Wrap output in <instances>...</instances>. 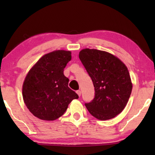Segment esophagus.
I'll list each match as a JSON object with an SVG mask.
<instances>
[{"label":"esophagus","instance_id":"1","mask_svg":"<svg viewBox=\"0 0 155 155\" xmlns=\"http://www.w3.org/2000/svg\"><path fill=\"white\" fill-rule=\"evenodd\" d=\"M76 93H77L78 96L80 97V95H81V91H80V90H77V91H76Z\"/></svg>","mask_w":155,"mask_h":155}]
</instances>
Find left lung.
<instances>
[{
    "instance_id": "left-lung-1",
    "label": "left lung",
    "mask_w": 155,
    "mask_h": 155,
    "mask_svg": "<svg viewBox=\"0 0 155 155\" xmlns=\"http://www.w3.org/2000/svg\"><path fill=\"white\" fill-rule=\"evenodd\" d=\"M79 58L94 87V98L85 103L87 109L97 119L114 118L124 110L132 91L126 65L114 55L97 49H82Z\"/></svg>"
}]
</instances>
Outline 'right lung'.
I'll use <instances>...</instances> for the list:
<instances>
[{"label": "right lung", "instance_id": "obj_1", "mask_svg": "<svg viewBox=\"0 0 155 155\" xmlns=\"http://www.w3.org/2000/svg\"><path fill=\"white\" fill-rule=\"evenodd\" d=\"M71 52L58 50L42 56L29 71L22 86V97L29 111L39 119L61 117L78 95L68 87L63 74Z\"/></svg>", "mask_w": 155, "mask_h": 155}]
</instances>
